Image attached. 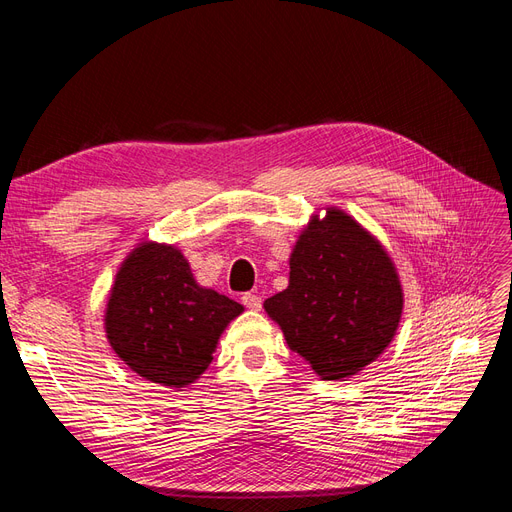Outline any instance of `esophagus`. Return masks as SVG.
<instances>
[{
	"mask_svg": "<svg viewBox=\"0 0 512 512\" xmlns=\"http://www.w3.org/2000/svg\"><path fill=\"white\" fill-rule=\"evenodd\" d=\"M241 301H243V305L247 309H254V312L262 309V297H260V294H256V292H245L243 297H241Z\"/></svg>",
	"mask_w": 512,
	"mask_h": 512,
	"instance_id": "1",
	"label": "esophagus"
}]
</instances>
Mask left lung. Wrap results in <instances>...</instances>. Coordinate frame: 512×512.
<instances>
[{"mask_svg":"<svg viewBox=\"0 0 512 512\" xmlns=\"http://www.w3.org/2000/svg\"><path fill=\"white\" fill-rule=\"evenodd\" d=\"M404 307L382 245L350 215L312 220L290 256V284L265 301L290 350L324 380H342L391 344Z\"/></svg>","mask_w":512,"mask_h":512,"instance_id":"8db88e82","label":"left lung"}]
</instances>
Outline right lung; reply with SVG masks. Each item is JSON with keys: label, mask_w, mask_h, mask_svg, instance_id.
<instances>
[{"label": "right lung", "mask_w": 512, "mask_h": 512, "mask_svg": "<svg viewBox=\"0 0 512 512\" xmlns=\"http://www.w3.org/2000/svg\"><path fill=\"white\" fill-rule=\"evenodd\" d=\"M243 305L200 288L173 245L143 243L123 262L106 307V337L151 382L181 389L209 367L226 324Z\"/></svg>", "instance_id": "1"}]
</instances>
